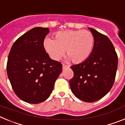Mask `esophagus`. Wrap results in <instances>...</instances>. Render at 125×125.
<instances>
[{
  "label": "esophagus",
  "mask_w": 125,
  "mask_h": 125,
  "mask_svg": "<svg viewBox=\"0 0 125 125\" xmlns=\"http://www.w3.org/2000/svg\"><path fill=\"white\" fill-rule=\"evenodd\" d=\"M69 66H68V65H65V64H62V68L63 69H66V68H68Z\"/></svg>",
  "instance_id": "esophagus-1"
}]
</instances>
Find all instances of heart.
Listing matches in <instances>:
<instances>
[{"label": "heart", "mask_w": 125, "mask_h": 125, "mask_svg": "<svg viewBox=\"0 0 125 125\" xmlns=\"http://www.w3.org/2000/svg\"><path fill=\"white\" fill-rule=\"evenodd\" d=\"M94 46V37L86 30L66 31L57 32L54 40L45 39L44 47L51 59H59L66 51L67 59L74 63L83 62L91 55Z\"/></svg>", "instance_id": "obj_1"}]
</instances>
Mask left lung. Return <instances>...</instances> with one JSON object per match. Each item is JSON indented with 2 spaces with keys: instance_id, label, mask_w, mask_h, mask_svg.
<instances>
[{
  "instance_id": "1",
  "label": "left lung",
  "mask_w": 125,
  "mask_h": 125,
  "mask_svg": "<svg viewBox=\"0 0 125 125\" xmlns=\"http://www.w3.org/2000/svg\"><path fill=\"white\" fill-rule=\"evenodd\" d=\"M88 29L94 37L93 50L88 59L71 66L74 76L69 84L76 98L92 103L104 96L112 88L118 68V56L106 36Z\"/></svg>"
}]
</instances>
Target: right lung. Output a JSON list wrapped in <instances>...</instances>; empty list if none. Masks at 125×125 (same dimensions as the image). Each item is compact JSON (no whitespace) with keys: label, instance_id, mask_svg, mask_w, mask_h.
<instances>
[{"label":"right lung","instance_id":"right-lung-1","mask_svg":"<svg viewBox=\"0 0 125 125\" xmlns=\"http://www.w3.org/2000/svg\"><path fill=\"white\" fill-rule=\"evenodd\" d=\"M49 32L48 28L32 29L15 41L9 54L7 73L12 88L28 103L47 100L62 72L61 63L51 59L44 47Z\"/></svg>","mask_w":125,"mask_h":125}]
</instances>
